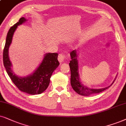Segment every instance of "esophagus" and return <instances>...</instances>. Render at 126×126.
Wrapping results in <instances>:
<instances>
[{
    "label": "esophagus",
    "instance_id": "1",
    "mask_svg": "<svg viewBox=\"0 0 126 126\" xmlns=\"http://www.w3.org/2000/svg\"><path fill=\"white\" fill-rule=\"evenodd\" d=\"M58 60L60 63H62L64 61V55L63 54H59L58 56Z\"/></svg>",
    "mask_w": 126,
    "mask_h": 126
}]
</instances>
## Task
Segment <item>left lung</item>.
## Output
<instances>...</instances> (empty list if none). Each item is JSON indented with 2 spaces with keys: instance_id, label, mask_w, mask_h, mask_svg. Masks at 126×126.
<instances>
[{
  "instance_id": "obj_1",
  "label": "left lung",
  "mask_w": 126,
  "mask_h": 126,
  "mask_svg": "<svg viewBox=\"0 0 126 126\" xmlns=\"http://www.w3.org/2000/svg\"><path fill=\"white\" fill-rule=\"evenodd\" d=\"M79 55L78 50H74L72 52H71V60L69 63L70 68L71 71V85L73 90L77 92L78 94L82 95V96H90V95L92 94H96L100 93V92L103 91L109 88L112 85L115 81L116 77L110 85L105 87V88L98 89L90 88L86 85H84L79 79V60H78Z\"/></svg>"
}]
</instances>
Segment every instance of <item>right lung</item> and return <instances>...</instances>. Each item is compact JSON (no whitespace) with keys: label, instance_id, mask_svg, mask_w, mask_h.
Listing matches in <instances>:
<instances>
[{"label":"right lung","instance_id":"1","mask_svg":"<svg viewBox=\"0 0 126 126\" xmlns=\"http://www.w3.org/2000/svg\"><path fill=\"white\" fill-rule=\"evenodd\" d=\"M28 21L25 17H21L18 22L10 28L6 36V44L3 50V60L6 72L12 81L21 91L31 95H37L47 90L50 82L52 73L59 66L58 60V54L46 53L41 63L34 72L27 76H18L12 69V63L9 56V49L12 42L13 35L18 25Z\"/></svg>","mask_w":126,"mask_h":126}]
</instances>
